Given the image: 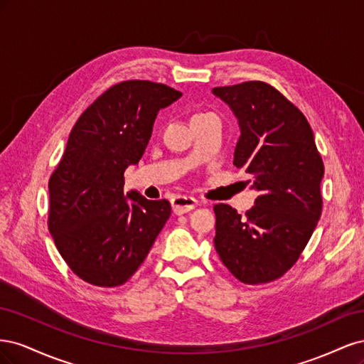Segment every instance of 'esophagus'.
I'll use <instances>...</instances> for the list:
<instances>
[{"label": "esophagus", "instance_id": "obj_1", "mask_svg": "<svg viewBox=\"0 0 364 364\" xmlns=\"http://www.w3.org/2000/svg\"><path fill=\"white\" fill-rule=\"evenodd\" d=\"M196 206H197V200L190 196H178L171 200V208L176 215H182L185 213H188Z\"/></svg>", "mask_w": 364, "mask_h": 364}]
</instances>
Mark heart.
<instances>
[{
  "label": "heart",
  "mask_w": 364,
  "mask_h": 364,
  "mask_svg": "<svg viewBox=\"0 0 364 364\" xmlns=\"http://www.w3.org/2000/svg\"><path fill=\"white\" fill-rule=\"evenodd\" d=\"M197 115H202V114H197Z\"/></svg>",
  "instance_id": "1"
}]
</instances>
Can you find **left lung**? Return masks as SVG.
Returning a JSON list of instances; mask_svg holds the SVG:
<instances>
[{
    "label": "left lung",
    "instance_id": "8db88e82",
    "mask_svg": "<svg viewBox=\"0 0 364 364\" xmlns=\"http://www.w3.org/2000/svg\"><path fill=\"white\" fill-rule=\"evenodd\" d=\"M232 109L241 135L234 165L258 197L245 217L217 203L214 246L249 285L281 278L299 259L322 214L323 161L305 115L266 82L214 87Z\"/></svg>",
    "mask_w": 364,
    "mask_h": 364
}]
</instances>
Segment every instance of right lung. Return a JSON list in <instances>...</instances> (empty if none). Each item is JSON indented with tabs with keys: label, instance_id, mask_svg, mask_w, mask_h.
<instances>
[{
	"label": "right lung",
	"instance_id": "right-lung-1",
	"mask_svg": "<svg viewBox=\"0 0 364 364\" xmlns=\"http://www.w3.org/2000/svg\"><path fill=\"white\" fill-rule=\"evenodd\" d=\"M182 92L149 80L109 87L74 124L48 191V229L68 267L97 287H118L149 255L171 214L168 200L124 196V171L144 155L162 107Z\"/></svg>",
	"mask_w": 364,
	"mask_h": 364
}]
</instances>
